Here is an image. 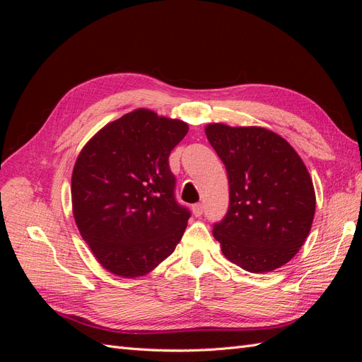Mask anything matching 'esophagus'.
I'll return each instance as SVG.
<instances>
[{
    "label": "esophagus",
    "mask_w": 362,
    "mask_h": 362,
    "mask_svg": "<svg viewBox=\"0 0 362 362\" xmlns=\"http://www.w3.org/2000/svg\"><path fill=\"white\" fill-rule=\"evenodd\" d=\"M192 210H193V214H194L196 217H199V216H202L204 205H202V204H194V205L192 206Z\"/></svg>",
    "instance_id": "esophagus-1"
}]
</instances>
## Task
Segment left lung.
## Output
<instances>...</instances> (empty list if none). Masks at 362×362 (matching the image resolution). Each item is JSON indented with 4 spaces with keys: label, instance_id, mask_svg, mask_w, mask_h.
Listing matches in <instances>:
<instances>
[{
    "label": "left lung",
    "instance_id": "obj_1",
    "mask_svg": "<svg viewBox=\"0 0 362 362\" xmlns=\"http://www.w3.org/2000/svg\"><path fill=\"white\" fill-rule=\"evenodd\" d=\"M205 134L223 161L229 208L213 235L222 254L250 273H266L298 254L311 231L315 192L288 141L261 127L208 124Z\"/></svg>",
    "mask_w": 362,
    "mask_h": 362
}]
</instances>
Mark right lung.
Segmentation results:
<instances>
[{"mask_svg": "<svg viewBox=\"0 0 362 362\" xmlns=\"http://www.w3.org/2000/svg\"><path fill=\"white\" fill-rule=\"evenodd\" d=\"M180 119L137 108L103 127L72 170V214L96 261L120 278L154 270L180 243L190 213L175 201L169 154Z\"/></svg>", "mask_w": 362, "mask_h": 362, "instance_id": "1", "label": "right lung"}]
</instances>
